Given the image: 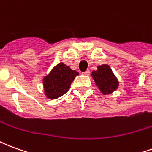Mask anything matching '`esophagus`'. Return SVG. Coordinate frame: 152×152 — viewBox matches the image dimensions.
Here are the masks:
<instances>
[{"label": "esophagus", "mask_w": 152, "mask_h": 152, "mask_svg": "<svg viewBox=\"0 0 152 152\" xmlns=\"http://www.w3.org/2000/svg\"><path fill=\"white\" fill-rule=\"evenodd\" d=\"M83 74V75H89V70H87V71H86V72H81Z\"/></svg>", "instance_id": "1"}]
</instances>
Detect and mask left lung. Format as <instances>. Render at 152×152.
<instances>
[{
  "mask_svg": "<svg viewBox=\"0 0 152 152\" xmlns=\"http://www.w3.org/2000/svg\"><path fill=\"white\" fill-rule=\"evenodd\" d=\"M92 76L96 85L104 94H112L118 88L117 79L108 65L98 66V70L92 72Z\"/></svg>",
  "mask_w": 152,
  "mask_h": 152,
  "instance_id": "left-lung-1",
  "label": "left lung"
}]
</instances>
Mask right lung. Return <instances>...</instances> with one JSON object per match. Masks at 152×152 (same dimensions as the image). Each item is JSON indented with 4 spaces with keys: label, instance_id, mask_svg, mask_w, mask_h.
I'll list each match as a JSON object with an SVG mask.
<instances>
[{
    "label": "right lung",
    "instance_id": "obj_1",
    "mask_svg": "<svg viewBox=\"0 0 152 152\" xmlns=\"http://www.w3.org/2000/svg\"><path fill=\"white\" fill-rule=\"evenodd\" d=\"M77 75V72L72 71L63 63L57 65L51 72L44 78V88L47 97L55 99L65 94L69 90L71 84Z\"/></svg>",
    "mask_w": 152,
    "mask_h": 152
}]
</instances>
